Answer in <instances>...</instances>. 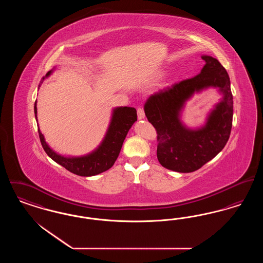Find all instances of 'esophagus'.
<instances>
[{"label": "esophagus", "instance_id": "obj_1", "mask_svg": "<svg viewBox=\"0 0 263 263\" xmlns=\"http://www.w3.org/2000/svg\"><path fill=\"white\" fill-rule=\"evenodd\" d=\"M137 114L139 119H143V118L145 117V111H144V109H143L142 106H139V107H138Z\"/></svg>", "mask_w": 263, "mask_h": 263}]
</instances>
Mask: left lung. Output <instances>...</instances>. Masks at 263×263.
<instances>
[{
    "label": "left lung",
    "mask_w": 263,
    "mask_h": 263,
    "mask_svg": "<svg viewBox=\"0 0 263 263\" xmlns=\"http://www.w3.org/2000/svg\"><path fill=\"white\" fill-rule=\"evenodd\" d=\"M201 73L152 95L145 104V114L157 131V157L163 167L178 173H192L215 158L231 135L233 95L230 78L217 59L202 56ZM218 86L224 99L213 111L205 127L188 130L178 113L194 91Z\"/></svg>",
    "instance_id": "1"
}]
</instances>
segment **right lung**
I'll list each match as a JSON object with an SVG mask.
<instances>
[{"mask_svg":"<svg viewBox=\"0 0 263 263\" xmlns=\"http://www.w3.org/2000/svg\"><path fill=\"white\" fill-rule=\"evenodd\" d=\"M50 73L48 72L46 77L50 75ZM43 80L44 77L41 79L39 87L43 83ZM34 113L36 117V101L34 103ZM136 120L137 111L134 107L124 106L114 109L111 123L99 149L88 156L81 158H65L57 155L48 147L40 130H38V134L45 153L54 162L61 164L67 171L75 175L91 176L101 174L112 166L119 156L129 129Z\"/></svg>","mask_w":263,"mask_h":263,"instance_id":"1","label":"right lung"}]
</instances>
